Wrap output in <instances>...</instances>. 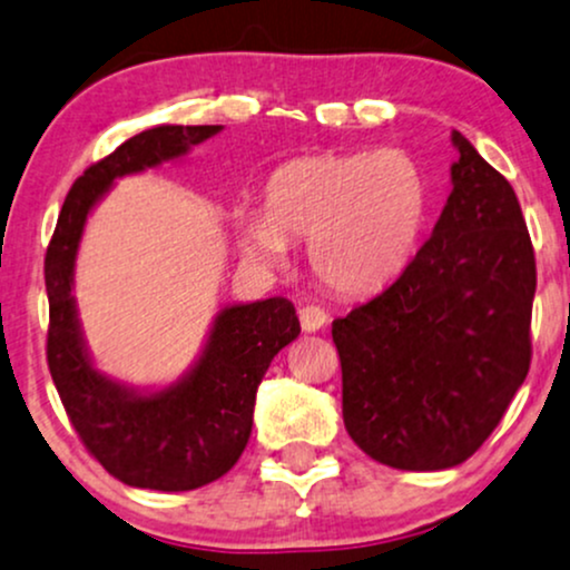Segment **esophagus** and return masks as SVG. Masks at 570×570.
Returning <instances> with one entry per match:
<instances>
[{
  "label": "esophagus",
  "mask_w": 570,
  "mask_h": 570,
  "mask_svg": "<svg viewBox=\"0 0 570 570\" xmlns=\"http://www.w3.org/2000/svg\"><path fill=\"white\" fill-rule=\"evenodd\" d=\"M326 322H330V316H326L324 307L318 305L299 307V326H303V332H318L322 326H326Z\"/></svg>",
  "instance_id": "obj_1"
}]
</instances>
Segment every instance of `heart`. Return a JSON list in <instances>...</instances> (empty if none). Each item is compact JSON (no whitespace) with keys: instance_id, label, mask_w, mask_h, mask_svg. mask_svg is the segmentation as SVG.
<instances>
[{"instance_id":"obj_1","label":"heart","mask_w":570,"mask_h":570,"mask_svg":"<svg viewBox=\"0 0 570 570\" xmlns=\"http://www.w3.org/2000/svg\"><path fill=\"white\" fill-rule=\"evenodd\" d=\"M429 181L396 147L318 153L281 163L259 208H238L246 257L278 265L286 244H307V265L326 289L362 297L389 286L410 263L426 225Z\"/></svg>"}]
</instances>
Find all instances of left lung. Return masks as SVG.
I'll use <instances>...</instances> for the list:
<instances>
[{
    "label": "left lung",
    "mask_w": 570,
    "mask_h": 570,
    "mask_svg": "<svg viewBox=\"0 0 570 570\" xmlns=\"http://www.w3.org/2000/svg\"><path fill=\"white\" fill-rule=\"evenodd\" d=\"M453 193L383 294L335 318L343 421L370 458L453 469L493 434L531 367L535 259L512 185L453 130Z\"/></svg>",
    "instance_id": "left-lung-1"
}]
</instances>
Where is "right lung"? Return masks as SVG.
<instances>
[{
  "mask_svg": "<svg viewBox=\"0 0 570 570\" xmlns=\"http://www.w3.org/2000/svg\"><path fill=\"white\" fill-rule=\"evenodd\" d=\"M222 126H155L94 163L69 189L45 254L48 367L90 455L130 488L179 493L219 480L244 453L273 356L299 335L286 297L225 305L179 381L134 389L96 370L77 316L75 265L85 222L117 179L185 158Z\"/></svg>",
  "mask_w": 570,
  "mask_h": 570,
  "instance_id": "right-lung-1",
  "label": "right lung"
}]
</instances>
